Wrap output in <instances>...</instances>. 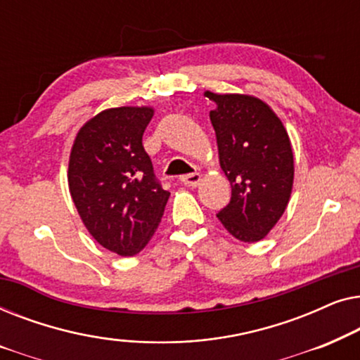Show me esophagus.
Listing matches in <instances>:
<instances>
[{
  "label": "esophagus",
  "mask_w": 360,
  "mask_h": 360,
  "mask_svg": "<svg viewBox=\"0 0 360 360\" xmlns=\"http://www.w3.org/2000/svg\"><path fill=\"white\" fill-rule=\"evenodd\" d=\"M180 180H181V184L186 186H198L201 184V180H203V175L198 174V172H195V174L184 175Z\"/></svg>",
  "instance_id": "34e87169"
}]
</instances>
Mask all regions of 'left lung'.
Segmentation results:
<instances>
[{"instance_id": "8db88e82", "label": "left lung", "mask_w": 360, "mask_h": 360, "mask_svg": "<svg viewBox=\"0 0 360 360\" xmlns=\"http://www.w3.org/2000/svg\"><path fill=\"white\" fill-rule=\"evenodd\" d=\"M216 103L210 111L219 165L231 184L221 224L243 243L264 239L287 208L293 188V150L288 132L272 108L239 93L205 91Z\"/></svg>"}]
</instances>
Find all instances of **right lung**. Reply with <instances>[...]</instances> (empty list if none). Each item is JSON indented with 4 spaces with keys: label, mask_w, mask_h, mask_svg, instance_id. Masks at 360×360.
<instances>
[{
    "label": "right lung",
    "mask_w": 360,
    "mask_h": 360,
    "mask_svg": "<svg viewBox=\"0 0 360 360\" xmlns=\"http://www.w3.org/2000/svg\"><path fill=\"white\" fill-rule=\"evenodd\" d=\"M152 116L150 106L98 112L77 132L68 160V188L83 224L98 244L122 257L146 248L170 196L142 146Z\"/></svg>",
    "instance_id": "right-lung-1"
}]
</instances>
